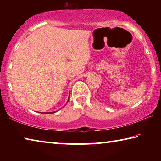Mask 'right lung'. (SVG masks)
<instances>
[{
    "mask_svg": "<svg viewBox=\"0 0 161 161\" xmlns=\"http://www.w3.org/2000/svg\"><path fill=\"white\" fill-rule=\"evenodd\" d=\"M69 97L70 96H69V97H68V99H67V102H68V101H69ZM64 106H66V104H65ZM54 112H56V111H52V112H43V113H42V112H40V113H42V114H54Z\"/></svg>",
    "mask_w": 161,
    "mask_h": 161,
    "instance_id": "1",
    "label": "right lung"
}]
</instances>
